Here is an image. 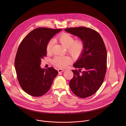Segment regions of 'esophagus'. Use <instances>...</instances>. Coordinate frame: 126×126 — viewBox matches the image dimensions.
<instances>
[{"instance_id": "esophagus-1", "label": "esophagus", "mask_w": 126, "mask_h": 126, "mask_svg": "<svg viewBox=\"0 0 126 126\" xmlns=\"http://www.w3.org/2000/svg\"><path fill=\"white\" fill-rule=\"evenodd\" d=\"M65 70L64 69H58V73H60L61 72H64Z\"/></svg>"}]
</instances>
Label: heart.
Masks as SVG:
<instances>
[{"label": "heart", "mask_w": 126, "mask_h": 126, "mask_svg": "<svg viewBox=\"0 0 126 126\" xmlns=\"http://www.w3.org/2000/svg\"><path fill=\"white\" fill-rule=\"evenodd\" d=\"M56 40L61 44L67 49L68 52L71 56L76 58L78 57L84 49V43L81 40L75 41V38L72 36L68 33H62L57 37ZM53 42L50 40L46 46V51L50 53ZM72 60L69 56H59L54 59L53 63L55 66L64 68L71 63Z\"/></svg>", "instance_id": "heart-1"}]
</instances>
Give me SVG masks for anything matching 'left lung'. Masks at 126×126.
I'll list each match as a JSON object with an SVG mask.
<instances>
[{
    "label": "left lung",
    "mask_w": 126,
    "mask_h": 126,
    "mask_svg": "<svg viewBox=\"0 0 126 126\" xmlns=\"http://www.w3.org/2000/svg\"><path fill=\"white\" fill-rule=\"evenodd\" d=\"M65 31L78 37L84 43V49L73 64L74 77L69 83L71 90L77 96L85 98L94 94L102 85L107 69V53L101 35L85 27L69 28ZM81 72V74L79 72Z\"/></svg>",
    "instance_id": "left-lung-1"
}]
</instances>
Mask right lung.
<instances>
[{
	"label": "right lung",
	"instance_id": "right-lung-1",
	"mask_svg": "<svg viewBox=\"0 0 126 126\" xmlns=\"http://www.w3.org/2000/svg\"><path fill=\"white\" fill-rule=\"evenodd\" d=\"M61 29L40 27L29 32L18 48L14 62L17 79L23 90L40 97L50 89L58 71L53 67L41 68V59L47 55L46 46Z\"/></svg>",
	"mask_w": 126,
	"mask_h": 126
}]
</instances>
